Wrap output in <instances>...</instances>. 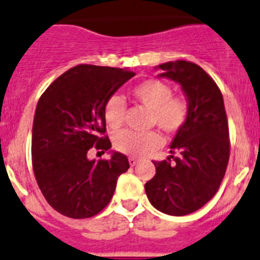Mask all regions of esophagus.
Instances as JSON below:
<instances>
[{
    "mask_svg": "<svg viewBox=\"0 0 260 260\" xmlns=\"http://www.w3.org/2000/svg\"><path fill=\"white\" fill-rule=\"evenodd\" d=\"M128 162H129L131 167H133V166H136V165H137V163H139V160H137V159H136V158H133V156H131V158L128 159Z\"/></svg>",
    "mask_w": 260,
    "mask_h": 260,
    "instance_id": "esophagus-1",
    "label": "esophagus"
}]
</instances>
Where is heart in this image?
I'll list each match as a JSON object with an SVG mask.
<instances>
[{
  "instance_id": "1",
  "label": "heart",
  "mask_w": 260,
  "mask_h": 260,
  "mask_svg": "<svg viewBox=\"0 0 260 260\" xmlns=\"http://www.w3.org/2000/svg\"><path fill=\"white\" fill-rule=\"evenodd\" d=\"M133 97L151 110V123L167 133H175L184 127L189 116V105L185 98L177 97L168 84L156 79H149L137 84L132 89ZM125 113L124 100L119 94L109 98L104 107V116L110 128L123 124ZM116 150L132 156H142L158 149L162 137L156 132L137 133L121 131L114 137Z\"/></svg>"
}]
</instances>
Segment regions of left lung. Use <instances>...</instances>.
Returning <instances> with one entry per match:
<instances>
[{
	"instance_id": "obj_1",
	"label": "left lung",
	"mask_w": 260,
	"mask_h": 260,
	"mask_svg": "<svg viewBox=\"0 0 260 260\" xmlns=\"http://www.w3.org/2000/svg\"><path fill=\"white\" fill-rule=\"evenodd\" d=\"M155 69L162 70L160 78L181 86L189 116L170 145V153L177 155L153 162L156 172L145 184V191L156 210L184 216L214 197L225 174L229 159L225 107L216 83L196 63L175 60Z\"/></svg>"
}]
</instances>
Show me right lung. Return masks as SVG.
<instances>
[{
    "instance_id": "add662e5",
    "label": "right lung",
    "mask_w": 260,
    "mask_h": 260,
    "mask_svg": "<svg viewBox=\"0 0 260 260\" xmlns=\"http://www.w3.org/2000/svg\"><path fill=\"white\" fill-rule=\"evenodd\" d=\"M129 69L80 64L50 84L40 98L32 127V166L40 190L64 216L85 219L104 210L116 181L129 168L124 154L110 150L104 107L135 76ZM112 158L95 162L90 147Z\"/></svg>"
}]
</instances>
